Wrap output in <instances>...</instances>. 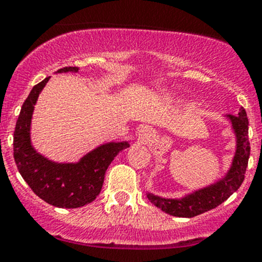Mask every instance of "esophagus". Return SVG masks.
Instances as JSON below:
<instances>
[{
    "mask_svg": "<svg viewBox=\"0 0 262 262\" xmlns=\"http://www.w3.org/2000/svg\"><path fill=\"white\" fill-rule=\"evenodd\" d=\"M152 135H154V132L151 130V128L141 127L140 130L138 132V140H139L140 143H146V141L151 139Z\"/></svg>",
    "mask_w": 262,
    "mask_h": 262,
    "instance_id": "obj_1",
    "label": "esophagus"
}]
</instances>
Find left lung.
<instances>
[{
    "label": "left lung",
    "mask_w": 262,
    "mask_h": 262,
    "mask_svg": "<svg viewBox=\"0 0 262 262\" xmlns=\"http://www.w3.org/2000/svg\"><path fill=\"white\" fill-rule=\"evenodd\" d=\"M227 118L230 121L235 134L236 150L230 169L228 170L225 176L217 182L186 194L182 198H162L148 193L146 196L154 206L173 217L192 218L215 208L237 191L244 181L249 156H250V143L248 138L249 121L243 107H240L237 116L229 114Z\"/></svg>",
    "instance_id": "obj_1"
}]
</instances>
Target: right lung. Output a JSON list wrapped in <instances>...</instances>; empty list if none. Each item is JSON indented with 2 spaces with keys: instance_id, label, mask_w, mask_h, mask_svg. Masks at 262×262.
Returning <instances> with one entry per match:
<instances>
[{
  "instance_id": "obj_1",
  "label": "right lung",
  "mask_w": 262,
  "mask_h": 262,
  "mask_svg": "<svg viewBox=\"0 0 262 262\" xmlns=\"http://www.w3.org/2000/svg\"><path fill=\"white\" fill-rule=\"evenodd\" d=\"M79 68L69 66L58 73H77ZM47 77L32 89L20 110L13 134V156L23 180L39 198L59 208H77L91 203L100 194L104 173L113 159L128 141L102 144L87 152L79 162H54L40 155L31 143V123L39 93L47 85Z\"/></svg>"
}]
</instances>
